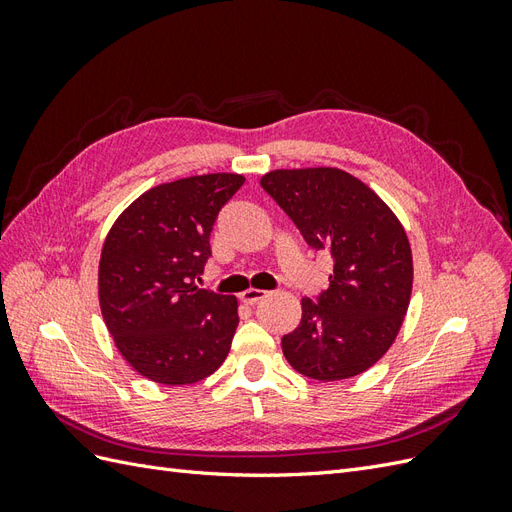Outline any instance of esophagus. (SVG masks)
Here are the masks:
<instances>
[{"mask_svg":"<svg viewBox=\"0 0 512 512\" xmlns=\"http://www.w3.org/2000/svg\"><path fill=\"white\" fill-rule=\"evenodd\" d=\"M265 297H267V292L265 290H258V288H247L245 292H241V301L245 305H256Z\"/></svg>","mask_w":512,"mask_h":512,"instance_id":"obj_1","label":"esophagus"}]
</instances>
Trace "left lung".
<instances>
[{
	"label": "left lung",
	"mask_w": 512,
	"mask_h": 512,
	"mask_svg": "<svg viewBox=\"0 0 512 512\" xmlns=\"http://www.w3.org/2000/svg\"><path fill=\"white\" fill-rule=\"evenodd\" d=\"M314 250L333 258L318 303L301 299L299 327L282 337L299 374L333 382L363 374L395 342L412 294V250L389 205L346 170L280 168L260 179Z\"/></svg>",
	"instance_id": "8db88e82"
}]
</instances>
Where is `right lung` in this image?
Segmentation results:
<instances>
[{
    "label": "right lung",
    "instance_id": "obj_1",
    "mask_svg": "<svg viewBox=\"0 0 512 512\" xmlns=\"http://www.w3.org/2000/svg\"><path fill=\"white\" fill-rule=\"evenodd\" d=\"M237 173L185 177L138 196L102 245L98 297L115 346L134 371L166 386L205 380L228 356L237 299L198 288L220 209Z\"/></svg>",
    "mask_w": 512,
    "mask_h": 512
}]
</instances>
